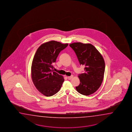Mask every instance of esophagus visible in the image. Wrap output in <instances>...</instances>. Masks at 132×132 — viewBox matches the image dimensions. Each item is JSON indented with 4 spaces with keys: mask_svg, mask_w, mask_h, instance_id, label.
Wrapping results in <instances>:
<instances>
[{
    "mask_svg": "<svg viewBox=\"0 0 132 132\" xmlns=\"http://www.w3.org/2000/svg\"><path fill=\"white\" fill-rule=\"evenodd\" d=\"M72 78H73V75H71V76H68V77H67V78H68V80H71Z\"/></svg>",
    "mask_w": 132,
    "mask_h": 132,
    "instance_id": "esophagus-1",
    "label": "esophagus"
}]
</instances>
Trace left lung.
Returning a JSON list of instances; mask_svg holds the SVG:
<instances>
[{"instance_id": "8db88e82", "label": "left lung", "mask_w": 132, "mask_h": 132, "mask_svg": "<svg viewBox=\"0 0 132 132\" xmlns=\"http://www.w3.org/2000/svg\"><path fill=\"white\" fill-rule=\"evenodd\" d=\"M69 46L75 52L80 65L85 66L84 72L78 75L80 83L76 89L82 95L89 96L95 93L103 82L105 71L103 57L90 44L77 42Z\"/></svg>"}]
</instances>
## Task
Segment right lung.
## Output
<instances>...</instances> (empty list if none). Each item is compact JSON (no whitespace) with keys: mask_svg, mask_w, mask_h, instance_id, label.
<instances>
[{"mask_svg":"<svg viewBox=\"0 0 132 132\" xmlns=\"http://www.w3.org/2000/svg\"><path fill=\"white\" fill-rule=\"evenodd\" d=\"M68 45L55 41L48 42L41 45L35 54L31 65L32 80L37 89L46 96L58 92L64 81L62 75L53 71V64Z\"/></svg>","mask_w":132,"mask_h":132,"instance_id":"obj_1","label":"right lung"}]
</instances>
